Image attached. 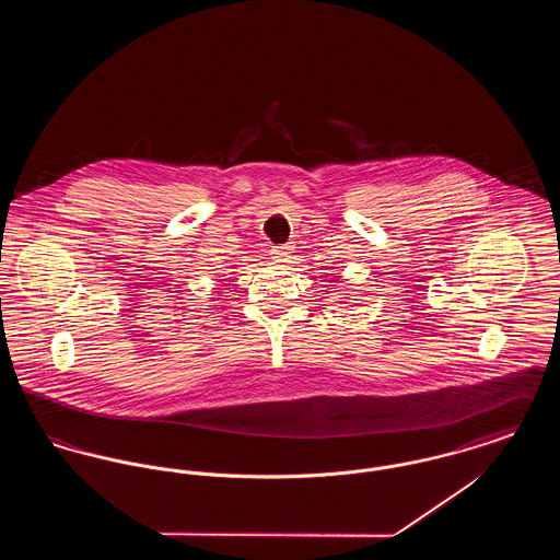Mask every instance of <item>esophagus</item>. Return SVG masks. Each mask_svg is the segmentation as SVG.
Here are the masks:
<instances>
[{
    "instance_id": "1",
    "label": "esophagus",
    "mask_w": 560,
    "mask_h": 560,
    "mask_svg": "<svg viewBox=\"0 0 560 560\" xmlns=\"http://www.w3.org/2000/svg\"><path fill=\"white\" fill-rule=\"evenodd\" d=\"M270 256H272V260H277V262H288V260H290V256H292V247H285V245H281V247H272Z\"/></svg>"
}]
</instances>
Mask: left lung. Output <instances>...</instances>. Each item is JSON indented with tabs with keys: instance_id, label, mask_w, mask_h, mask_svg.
Listing matches in <instances>:
<instances>
[{
	"instance_id": "obj_1",
	"label": "left lung",
	"mask_w": 560,
	"mask_h": 560,
	"mask_svg": "<svg viewBox=\"0 0 560 560\" xmlns=\"http://www.w3.org/2000/svg\"><path fill=\"white\" fill-rule=\"evenodd\" d=\"M334 277H331V281H338V272H331Z\"/></svg>"
}]
</instances>
